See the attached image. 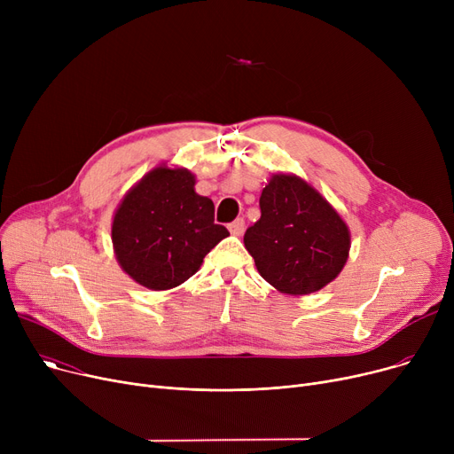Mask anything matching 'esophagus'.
<instances>
[{
    "instance_id": "obj_1",
    "label": "esophagus",
    "mask_w": 454,
    "mask_h": 454,
    "mask_svg": "<svg viewBox=\"0 0 454 454\" xmlns=\"http://www.w3.org/2000/svg\"><path fill=\"white\" fill-rule=\"evenodd\" d=\"M228 228H230V233H231V235H243V231H245V221H243V219H235Z\"/></svg>"
}]
</instances>
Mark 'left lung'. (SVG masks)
I'll use <instances>...</instances> for the list:
<instances>
[{"label": "left lung", "instance_id": "left-lung-1", "mask_svg": "<svg viewBox=\"0 0 454 454\" xmlns=\"http://www.w3.org/2000/svg\"><path fill=\"white\" fill-rule=\"evenodd\" d=\"M261 217L245 233L259 274L285 294H311L335 279L349 254L340 215L307 182L274 175L259 199Z\"/></svg>", "mask_w": 454, "mask_h": 454}]
</instances>
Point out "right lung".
Here are the masks:
<instances>
[{
  "label": "right lung",
  "mask_w": 454,
  "mask_h": 454,
  "mask_svg": "<svg viewBox=\"0 0 454 454\" xmlns=\"http://www.w3.org/2000/svg\"><path fill=\"white\" fill-rule=\"evenodd\" d=\"M228 235L224 226L215 224L213 202L195 193V176L165 165L129 191L112 223L119 265L153 291L189 279Z\"/></svg>",
  "instance_id": "obj_1"
}]
</instances>
